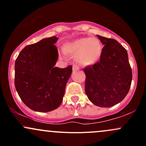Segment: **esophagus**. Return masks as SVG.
<instances>
[{
  "label": "esophagus",
  "instance_id": "1",
  "mask_svg": "<svg viewBox=\"0 0 146 146\" xmlns=\"http://www.w3.org/2000/svg\"><path fill=\"white\" fill-rule=\"evenodd\" d=\"M79 69V67L78 66H76V65H73V71H76V70H78Z\"/></svg>",
  "mask_w": 146,
  "mask_h": 146
}]
</instances>
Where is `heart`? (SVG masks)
I'll return each mask as SVG.
<instances>
[{
    "instance_id": "heart-1",
    "label": "heart",
    "mask_w": 146,
    "mask_h": 146,
    "mask_svg": "<svg viewBox=\"0 0 146 146\" xmlns=\"http://www.w3.org/2000/svg\"><path fill=\"white\" fill-rule=\"evenodd\" d=\"M103 46L99 39L94 37L81 38L66 43L62 51L64 58L66 53L74 55V60L82 66H88L95 64L100 60Z\"/></svg>"
}]
</instances>
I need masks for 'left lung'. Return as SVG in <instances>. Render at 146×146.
<instances>
[{"instance_id":"left-lung-1","label":"left lung","mask_w":146,"mask_h":146,"mask_svg":"<svg viewBox=\"0 0 146 146\" xmlns=\"http://www.w3.org/2000/svg\"><path fill=\"white\" fill-rule=\"evenodd\" d=\"M104 45L100 62L84 68L85 92L93 104L113 106L128 94L132 73L127 51L117 40L97 36Z\"/></svg>"}]
</instances>
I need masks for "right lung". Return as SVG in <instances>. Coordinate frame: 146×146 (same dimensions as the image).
I'll return each instance as SVG.
<instances>
[{"instance_id":"obj_1","label":"right lung","mask_w":146,"mask_h":146,"mask_svg":"<svg viewBox=\"0 0 146 146\" xmlns=\"http://www.w3.org/2000/svg\"><path fill=\"white\" fill-rule=\"evenodd\" d=\"M56 36L25 46L15 62V86L25 104L36 112L58 108L72 73V66L55 67L58 58Z\"/></svg>"}]
</instances>
